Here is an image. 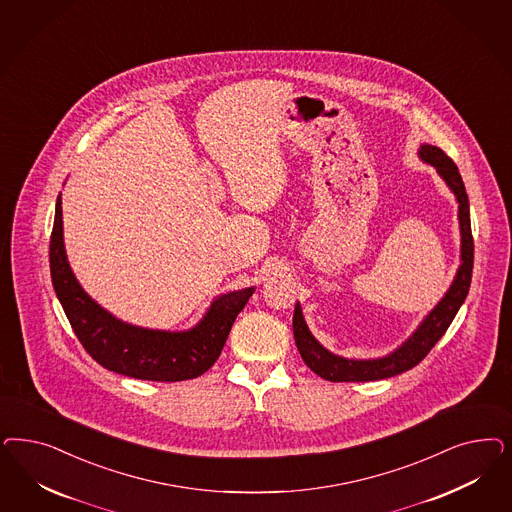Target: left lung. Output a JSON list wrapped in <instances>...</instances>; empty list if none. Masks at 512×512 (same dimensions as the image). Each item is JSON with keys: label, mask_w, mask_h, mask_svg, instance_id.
Returning a JSON list of instances; mask_svg holds the SVG:
<instances>
[{"label": "left lung", "mask_w": 512, "mask_h": 512, "mask_svg": "<svg viewBox=\"0 0 512 512\" xmlns=\"http://www.w3.org/2000/svg\"><path fill=\"white\" fill-rule=\"evenodd\" d=\"M420 158L429 162L437 169V173L445 179L446 184L452 188L458 199V216H460V230H462V265L458 275L452 282L450 290L441 299V303L428 314V318L414 331L413 337L397 348L394 354L380 358V360H345L333 356L322 347L307 328L299 305L294 311V337H296L297 350L314 373L322 379L331 382H367V380L390 379L403 371L413 369L414 365L422 362L428 356L429 350L437 345V341L445 335L448 326L452 324L454 316L460 311L473 275V233H471V218H469V199L463 186L462 175L456 164L446 156L443 150L433 145L420 147Z\"/></svg>", "instance_id": "8db88e82"}]
</instances>
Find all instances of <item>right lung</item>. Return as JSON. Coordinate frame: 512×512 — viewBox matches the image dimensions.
Instances as JSON below:
<instances>
[{"instance_id": "1", "label": "right lung", "mask_w": 512, "mask_h": 512, "mask_svg": "<svg viewBox=\"0 0 512 512\" xmlns=\"http://www.w3.org/2000/svg\"><path fill=\"white\" fill-rule=\"evenodd\" d=\"M50 277L67 320L84 350L105 369L132 379L179 382L196 379L218 360L237 314L254 288L218 297L194 330H143L116 320L86 296L71 273L62 235V199L50 233Z\"/></svg>"}]
</instances>
